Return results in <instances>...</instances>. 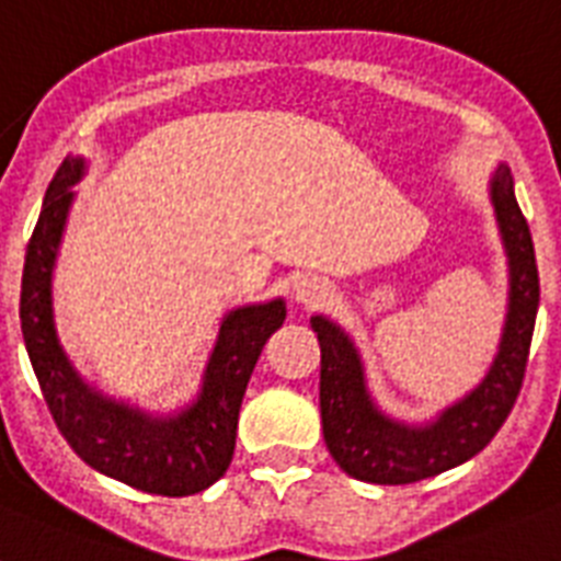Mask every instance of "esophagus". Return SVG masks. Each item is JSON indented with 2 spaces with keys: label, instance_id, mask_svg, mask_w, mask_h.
I'll return each instance as SVG.
<instances>
[{
  "label": "esophagus",
  "instance_id": "obj_1",
  "mask_svg": "<svg viewBox=\"0 0 561 561\" xmlns=\"http://www.w3.org/2000/svg\"><path fill=\"white\" fill-rule=\"evenodd\" d=\"M331 288H328V282L317 279V276H302V279L294 285V299L302 305H319L328 299Z\"/></svg>",
  "mask_w": 561,
  "mask_h": 561
}]
</instances>
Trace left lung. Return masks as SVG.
I'll list each match as a JSON object with an SVG mask.
<instances>
[{
    "mask_svg": "<svg viewBox=\"0 0 561 561\" xmlns=\"http://www.w3.org/2000/svg\"><path fill=\"white\" fill-rule=\"evenodd\" d=\"M491 196L511 259V308L505 333L484 382L462 402L448 408L433 425L404 427L376 411L365 390L359 353L353 351L351 339L328 319H310L322 347L319 404L324 445L347 477L374 484H411L436 477L477 456L511 416L528 368L539 308V271L530 228L513 196L507 168H499L493 176Z\"/></svg>",
    "mask_w": 561,
    "mask_h": 561,
    "instance_id": "1",
    "label": "left lung"
}]
</instances>
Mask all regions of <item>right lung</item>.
<instances>
[{
	"label": "right lung",
	"instance_id": "right-lung-1",
	"mask_svg": "<svg viewBox=\"0 0 561 561\" xmlns=\"http://www.w3.org/2000/svg\"><path fill=\"white\" fill-rule=\"evenodd\" d=\"M82 176V159L65 157L50 179L39 222L25 251L19 319L33 374L56 427L79 459L105 477L157 496H191L225 477L237 448L239 408L262 347L285 322L282 299L233 310L205 370L199 399L171 419H150L91 390L59 347L50 308V273L70 185Z\"/></svg>",
	"mask_w": 561,
	"mask_h": 561
}]
</instances>
